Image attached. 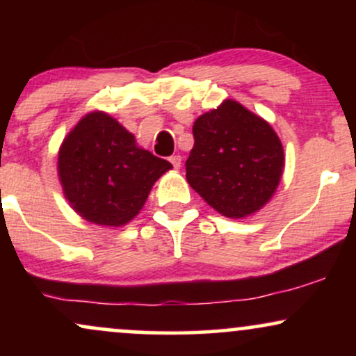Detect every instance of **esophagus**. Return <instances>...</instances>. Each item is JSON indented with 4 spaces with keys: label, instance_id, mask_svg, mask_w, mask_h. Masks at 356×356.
I'll return each instance as SVG.
<instances>
[{
    "label": "esophagus",
    "instance_id": "1",
    "mask_svg": "<svg viewBox=\"0 0 356 356\" xmlns=\"http://www.w3.org/2000/svg\"><path fill=\"white\" fill-rule=\"evenodd\" d=\"M169 161H170V164H172L174 165V169H181V165H182V157H181V155H172V157H170L169 159Z\"/></svg>",
    "mask_w": 356,
    "mask_h": 356
}]
</instances>
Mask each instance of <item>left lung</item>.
<instances>
[{
    "mask_svg": "<svg viewBox=\"0 0 356 356\" xmlns=\"http://www.w3.org/2000/svg\"><path fill=\"white\" fill-rule=\"evenodd\" d=\"M186 177L214 211L243 219L263 209L275 195L284 169L277 134L236 100L197 117Z\"/></svg>",
    "mask_w": 356,
    "mask_h": 356,
    "instance_id": "obj_1",
    "label": "left lung"
}]
</instances>
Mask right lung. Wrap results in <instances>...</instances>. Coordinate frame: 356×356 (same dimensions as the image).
I'll list each match as a JSON object with an SVG mask.
<instances>
[{"instance_id": "1", "label": "right lung", "mask_w": 356, "mask_h": 356, "mask_svg": "<svg viewBox=\"0 0 356 356\" xmlns=\"http://www.w3.org/2000/svg\"><path fill=\"white\" fill-rule=\"evenodd\" d=\"M56 169L65 199L80 218L120 227L140 212L172 164L138 147L134 134L107 112L93 110L63 138Z\"/></svg>"}]
</instances>
